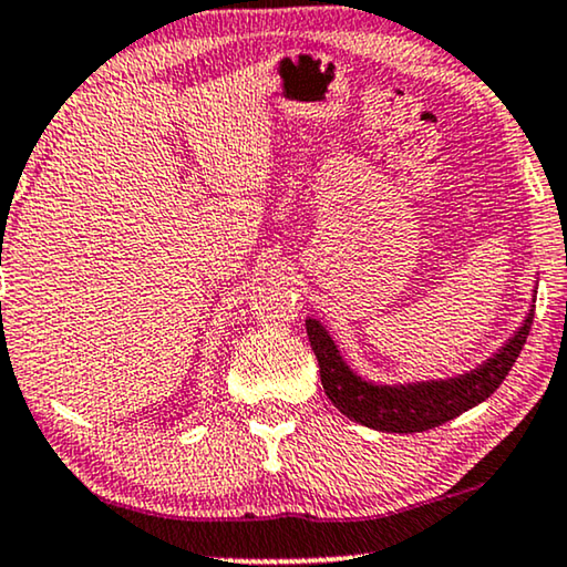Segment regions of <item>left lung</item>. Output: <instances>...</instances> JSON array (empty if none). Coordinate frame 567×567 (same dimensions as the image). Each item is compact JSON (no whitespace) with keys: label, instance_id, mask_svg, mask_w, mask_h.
<instances>
[{"label":"left lung","instance_id":"1","mask_svg":"<svg viewBox=\"0 0 567 567\" xmlns=\"http://www.w3.org/2000/svg\"><path fill=\"white\" fill-rule=\"evenodd\" d=\"M534 309H529L522 328L501 348L493 359L470 374L439 382L415 384H371L348 369L338 346L332 343L328 330L317 320H307L309 346L320 363L324 394L340 413L367 429L386 433H421L462 415L464 410L480 405L498 390L503 379L522 353L526 336L532 330Z\"/></svg>","mask_w":567,"mask_h":567}]
</instances>
